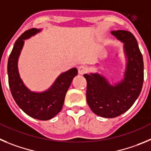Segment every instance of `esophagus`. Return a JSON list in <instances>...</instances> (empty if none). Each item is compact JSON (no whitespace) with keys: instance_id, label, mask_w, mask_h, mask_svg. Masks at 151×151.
Masks as SVG:
<instances>
[{"instance_id":"obj_1","label":"esophagus","mask_w":151,"mask_h":151,"mask_svg":"<svg viewBox=\"0 0 151 151\" xmlns=\"http://www.w3.org/2000/svg\"><path fill=\"white\" fill-rule=\"evenodd\" d=\"M87 68L85 67V66H80L78 68V74H81V75H83V74L87 72Z\"/></svg>"}]
</instances>
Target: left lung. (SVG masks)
I'll list each match as a JSON object with an SVG mask.
<instances>
[{"instance_id":"left-lung-1","label":"left lung","mask_w":151,"mask_h":151,"mask_svg":"<svg viewBox=\"0 0 151 151\" xmlns=\"http://www.w3.org/2000/svg\"><path fill=\"white\" fill-rule=\"evenodd\" d=\"M123 43L126 68L121 81L111 84L99 72L85 74L86 101L92 111L102 117L113 118L128 111L139 96L144 81V62L138 42L129 32L112 31Z\"/></svg>"}]
</instances>
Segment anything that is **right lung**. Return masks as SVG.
Here are the masks:
<instances>
[{"mask_svg": "<svg viewBox=\"0 0 151 151\" xmlns=\"http://www.w3.org/2000/svg\"><path fill=\"white\" fill-rule=\"evenodd\" d=\"M41 31L42 28L29 29L17 39L8 59L7 74L9 89L19 107L31 117L48 120L53 118L62 110L66 92L74 77L77 75V69L73 68L62 73L47 90L35 92L27 87L19 72V58L25 40L31 38Z\"/></svg>", "mask_w": 151, "mask_h": 151, "instance_id": "obj_1", "label": "right lung"}]
</instances>
